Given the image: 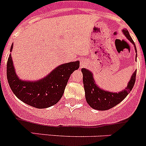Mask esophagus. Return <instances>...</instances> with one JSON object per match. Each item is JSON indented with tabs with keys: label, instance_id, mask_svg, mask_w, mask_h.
I'll list each match as a JSON object with an SVG mask.
<instances>
[{
	"label": "esophagus",
	"instance_id": "esophagus-1",
	"mask_svg": "<svg viewBox=\"0 0 146 146\" xmlns=\"http://www.w3.org/2000/svg\"><path fill=\"white\" fill-rule=\"evenodd\" d=\"M85 65H86V63H85V61H81V62H80V66H81V67L85 66Z\"/></svg>",
	"mask_w": 146,
	"mask_h": 146
}]
</instances>
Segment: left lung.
Masks as SVG:
<instances>
[{
  "mask_svg": "<svg viewBox=\"0 0 146 146\" xmlns=\"http://www.w3.org/2000/svg\"><path fill=\"white\" fill-rule=\"evenodd\" d=\"M122 32L127 38L133 45H135L134 41L132 40V37L129 35V32L127 29H123ZM134 46L135 51L137 52L135 45ZM82 72L83 74V84L87 102L93 109L99 111H105L109 110L119 104L130 93L135 82L137 71H135L132 75L127 88L119 93H111L100 89L96 85L92 72L85 69H82Z\"/></svg>",
  "mask_w": 146,
  "mask_h": 146,
  "instance_id": "left-lung-1",
  "label": "left lung"
}]
</instances>
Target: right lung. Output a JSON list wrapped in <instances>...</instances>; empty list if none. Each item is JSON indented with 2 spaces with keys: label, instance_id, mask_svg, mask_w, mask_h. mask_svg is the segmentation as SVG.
I'll return each mask as SVG.
<instances>
[{
  "label": "right lung",
  "instance_id": "obj_1",
  "mask_svg": "<svg viewBox=\"0 0 146 146\" xmlns=\"http://www.w3.org/2000/svg\"><path fill=\"white\" fill-rule=\"evenodd\" d=\"M11 45V51L12 50ZM78 61L60 65L48 75L36 82L22 81L16 74L11 55L6 66L8 82L19 99L37 109H45L59 101L71 74L79 69Z\"/></svg>",
  "mask_w": 146,
  "mask_h": 146
}]
</instances>
